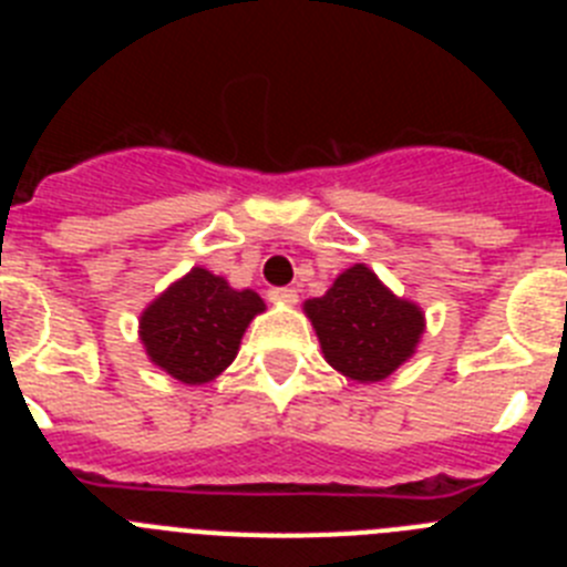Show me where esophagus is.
<instances>
[{
	"instance_id": "1",
	"label": "esophagus",
	"mask_w": 567,
	"mask_h": 567,
	"mask_svg": "<svg viewBox=\"0 0 567 567\" xmlns=\"http://www.w3.org/2000/svg\"><path fill=\"white\" fill-rule=\"evenodd\" d=\"M269 300H272V303H287V307H292V303H298V289L275 287L269 289Z\"/></svg>"
}]
</instances>
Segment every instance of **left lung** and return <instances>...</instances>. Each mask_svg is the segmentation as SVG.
<instances>
[{
    "label": "left lung",
    "mask_w": 567,
    "mask_h": 567,
    "mask_svg": "<svg viewBox=\"0 0 567 567\" xmlns=\"http://www.w3.org/2000/svg\"><path fill=\"white\" fill-rule=\"evenodd\" d=\"M329 365L360 383L389 378L412 358L423 334V312L394 298L369 267L346 269L323 298L307 300Z\"/></svg>",
    "instance_id": "8db88e82"
}]
</instances>
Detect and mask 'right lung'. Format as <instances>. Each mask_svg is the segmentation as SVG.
Instances as JSON below:
<instances>
[{"label":"right lung","mask_w":567,"mask_h":567,"mask_svg":"<svg viewBox=\"0 0 567 567\" xmlns=\"http://www.w3.org/2000/svg\"><path fill=\"white\" fill-rule=\"evenodd\" d=\"M258 312L264 300L252 289L238 292L218 275L195 267L142 315L144 349L175 380L207 383L233 363Z\"/></svg>","instance_id":"obj_1"}]
</instances>
